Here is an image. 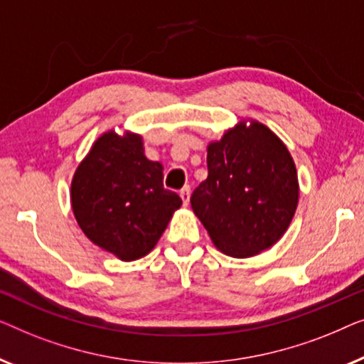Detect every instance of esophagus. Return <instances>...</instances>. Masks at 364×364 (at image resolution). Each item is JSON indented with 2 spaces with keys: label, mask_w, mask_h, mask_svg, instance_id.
<instances>
[{
  "label": "esophagus",
  "mask_w": 364,
  "mask_h": 364,
  "mask_svg": "<svg viewBox=\"0 0 364 364\" xmlns=\"http://www.w3.org/2000/svg\"><path fill=\"white\" fill-rule=\"evenodd\" d=\"M189 194H191V188L189 186H184L181 191H180V196H181V199H183V204L184 206H188V203H189Z\"/></svg>",
  "instance_id": "34e87169"
}]
</instances>
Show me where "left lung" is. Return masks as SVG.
<instances>
[{
	"label": "left lung",
	"instance_id": "1",
	"mask_svg": "<svg viewBox=\"0 0 364 364\" xmlns=\"http://www.w3.org/2000/svg\"><path fill=\"white\" fill-rule=\"evenodd\" d=\"M299 203L295 163L282 140L259 122H240L208 146V178L191 208L216 247L252 257L282 237Z\"/></svg>",
	"mask_w": 364,
	"mask_h": 364
}]
</instances>
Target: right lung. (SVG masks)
<instances>
[{
    "label": "right lung",
    "mask_w": 364,
    "mask_h": 364,
    "mask_svg": "<svg viewBox=\"0 0 364 364\" xmlns=\"http://www.w3.org/2000/svg\"><path fill=\"white\" fill-rule=\"evenodd\" d=\"M73 211L84 234L130 262L161 237L181 198L163 188V166L143 153L140 135L107 132L74 173Z\"/></svg>",
    "instance_id": "1"
}]
</instances>
